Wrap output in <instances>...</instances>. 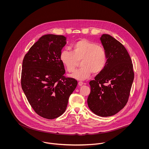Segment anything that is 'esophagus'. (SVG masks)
I'll return each mask as SVG.
<instances>
[{"mask_svg":"<svg viewBox=\"0 0 149 149\" xmlns=\"http://www.w3.org/2000/svg\"><path fill=\"white\" fill-rule=\"evenodd\" d=\"M78 84H79V86H83L84 84V83H83L82 81H79L78 82Z\"/></svg>","mask_w":149,"mask_h":149,"instance_id":"1","label":"esophagus"}]
</instances>
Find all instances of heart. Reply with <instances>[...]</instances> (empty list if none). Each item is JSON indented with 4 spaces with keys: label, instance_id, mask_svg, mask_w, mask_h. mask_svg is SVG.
I'll return each instance as SVG.
<instances>
[{
    "label": "heart",
    "instance_id": "1",
    "mask_svg": "<svg viewBox=\"0 0 149 149\" xmlns=\"http://www.w3.org/2000/svg\"><path fill=\"white\" fill-rule=\"evenodd\" d=\"M61 63L69 72H72L80 61V69L75 71L71 77L78 80L88 78L92 72L98 74L107 63V53L103 46L86 39H81L73 44L71 52L62 50L59 55Z\"/></svg>",
    "mask_w": 149,
    "mask_h": 149
}]
</instances>
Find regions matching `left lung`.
Wrapping results in <instances>:
<instances>
[{
	"label": "left lung",
	"instance_id": "8db88e82",
	"mask_svg": "<svg viewBox=\"0 0 149 149\" xmlns=\"http://www.w3.org/2000/svg\"><path fill=\"white\" fill-rule=\"evenodd\" d=\"M107 61L105 66L90 81L89 108L95 115L108 117L116 114L126 104L134 80L133 64L125 47L112 36L100 38Z\"/></svg>",
	"mask_w": 149,
	"mask_h": 149
}]
</instances>
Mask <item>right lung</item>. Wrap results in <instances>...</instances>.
Listing matches in <instances>:
<instances>
[{"label": "right lung", "instance_id": "add662e5", "mask_svg": "<svg viewBox=\"0 0 149 149\" xmlns=\"http://www.w3.org/2000/svg\"><path fill=\"white\" fill-rule=\"evenodd\" d=\"M66 43V37L62 35L42 36L23 59V92L34 111L47 119L56 118L65 112L78 84L75 79L63 76L65 70L59 55Z\"/></svg>", "mask_w": 149, "mask_h": 149}]
</instances>
